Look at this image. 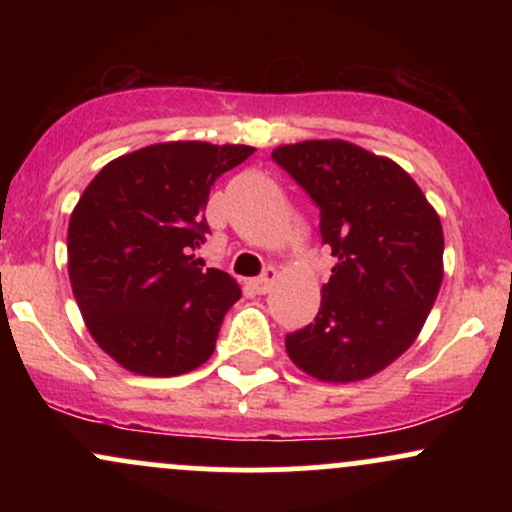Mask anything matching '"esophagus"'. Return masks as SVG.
<instances>
[{
	"label": "esophagus",
	"mask_w": 512,
	"mask_h": 512,
	"mask_svg": "<svg viewBox=\"0 0 512 512\" xmlns=\"http://www.w3.org/2000/svg\"><path fill=\"white\" fill-rule=\"evenodd\" d=\"M276 281V269H267L262 276H257V279H252V289H255L260 296H264V293L272 291Z\"/></svg>",
	"instance_id": "1"
}]
</instances>
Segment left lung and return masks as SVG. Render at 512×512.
<instances>
[{"label":"left lung","mask_w":512,"mask_h":512,"mask_svg":"<svg viewBox=\"0 0 512 512\" xmlns=\"http://www.w3.org/2000/svg\"><path fill=\"white\" fill-rule=\"evenodd\" d=\"M272 158L320 207L337 264L320 313L286 334V354L322 383H356L397 361L419 337L443 284V226L392 158L344 139L276 146Z\"/></svg>","instance_id":"left-lung-1"}]
</instances>
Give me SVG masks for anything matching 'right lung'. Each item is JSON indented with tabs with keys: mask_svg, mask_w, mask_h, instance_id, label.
Here are the masks:
<instances>
[{
	"mask_svg": "<svg viewBox=\"0 0 512 512\" xmlns=\"http://www.w3.org/2000/svg\"><path fill=\"white\" fill-rule=\"evenodd\" d=\"M255 146L163 142L117 156L79 197L67 231L72 291L96 344L129 373L170 378L214 354L240 286L202 269L209 190Z\"/></svg>",
	"mask_w": 512,
	"mask_h": 512,
	"instance_id": "add662e5",
	"label": "right lung"
}]
</instances>
